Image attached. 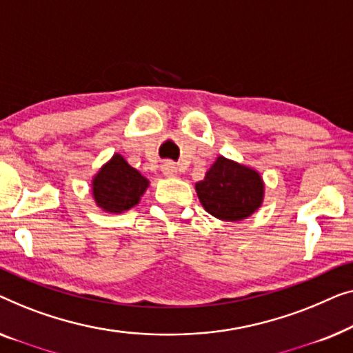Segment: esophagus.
Returning a JSON list of instances; mask_svg holds the SVG:
<instances>
[{"label": "esophagus", "mask_w": 353, "mask_h": 353, "mask_svg": "<svg viewBox=\"0 0 353 353\" xmlns=\"http://www.w3.org/2000/svg\"><path fill=\"white\" fill-rule=\"evenodd\" d=\"M161 172L166 177H174L177 176V166L172 161H166L161 165Z\"/></svg>", "instance_id": "esophagus-1"}]
</instances>
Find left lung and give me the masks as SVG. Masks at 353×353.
<instances>
[{
  "label": "left lung",
  "instance_id": "1",
  "mask_svg": "<svg viewBox=\"0 0 353 353\" xmlns=\"http://www.w3.org/2000/svg\"><path fill=\"white\" fill-rule=\"evenodd\" d=\"M195 190L201 206L216 219L240 222L262 206L265 183L254 168L221 155L195 183Z\"/></svg>",
  "mask_w": 353,
  "mask_h": 353
}]
</instances>
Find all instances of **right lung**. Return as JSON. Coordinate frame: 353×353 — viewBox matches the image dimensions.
<instances>
[{
	"instance_id": "1",
	"label": "right lung",
	"mask_w": 353,
	"mask_h": 353,
	"mask_svg": "<svg viewBox=\"0 0 353 353\" xmlns=\"http://www.w3.org/2000/svg\"><path fill=\"white\" fill-rule=\"evenodd\" d=\"M148 182L120 153H115L101 166L91 181V193L96 205L110 214H121L139 205Z\"/></svg>"
}]
</instances>
